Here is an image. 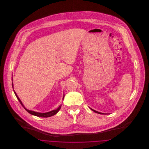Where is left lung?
Returning a JSON list of instances; mask_svg holds the SVG:
<instances>
[{"mask_svg":"<svg viewBox=\"0 0 149 149\" xmlns=\"http://www.w3.org/2000/svg\"><path fill=\"white\" fill-rule=\"evenodd\" d=\"M92 110L93 111H94V112H95V113H97L98 114H103L104 113H100V112H98V111H95V110H94V109H93L92 108H91Z\"/></svg>","mask_w":149,"mask_h":149,"instance_id":"left-lung-1","label":"left lung"}]
</instances>
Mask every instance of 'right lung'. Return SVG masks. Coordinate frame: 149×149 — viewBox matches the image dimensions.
I'll list each match as a JSON object with an SVG mask.
<instances>
[{
	"mask_svg": "<svg viewBox=\"0 0 149 149\" xmlns=\"http://www.w3.org/2000/svg\"><path fill=\"white\" fill-rule=\"evenodd\" d=\"M12 86H13V83H12ZM14 92L15 95V96H16V97L17 98V99L19 100V102H20V103L21 104V105L23 106V107L29 112V113H30L31 114H32V115H34V116H37V117H49L52 116L56 114L58 112V111L60 109L61 107V105H60V106L58 107L56 109L51 111H50V112H46V113H39V112H34V111H30V110H29V109H27V108H25V107L24 106V105L22 104V102L21 100L19 98V97H18V95H17V94L15 93V92ZM64 95L63 99H64Z\"/></svg>",
	"mask_w": 149,
	"mask_h": 149,
	"instance_id": "1",
	"label": "right lung"
}]
</instances>
